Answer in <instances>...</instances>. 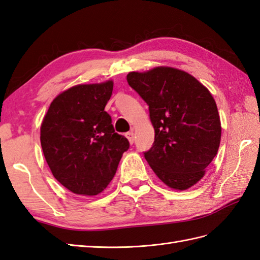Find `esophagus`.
<instances>
[{"label": "esophagus", "mask_w": 260, "mask_h": 260, "mask_svg": "<svg viewBox=\"0 0 260 260\" xmlns=\"http://www.w3.org/2000/svg\"><path fill=\"white\" fill-rule=\"evenodd\" d=\"M125 136L127 137L128 142H129L131 144L134 143V139H135V137H134V132H133V131H131V132H127V133H126V134H125Z\"/></svg>", "instance_id": "obj_1"}]
</instances>
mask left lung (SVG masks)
<instances>
[{"label":"left lung","instance_id":"8db88e82","mask_svg":"<svg viewBox=\"0 0 260 260\" xmlns=\"http://www.w3.org/2000/svg\"><path fill=\"white\" fill-rule=\"evenodd\" d=\"M126 79L147 103L155 129L145 159L168 187L189 189L201 180L219 147L222 128L214 99L194 77L170 67L129 72Z\"/></svg>","mask_w":260,"mask_h":260}]
</instances>
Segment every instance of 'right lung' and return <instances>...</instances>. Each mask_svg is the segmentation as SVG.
I'll return each instance as SVG.
<instances>
[{"instance_id": "right-lung-1", "label": "right lung", "mask_w": 260, "mask_h": 260, "mask_svg": "<svg viewBox=\"0 0 260 260\" xmlns=\"http://www.w3.org/2000/svg\"><path fill=\"white\" fill-rule=\"evenodd\" d=\"M113 81L79 84L51 102L41 126V144L52 175L76 194L96 196L114 177L127 138L104 111Z\"/></svg>"}]
</instances>
